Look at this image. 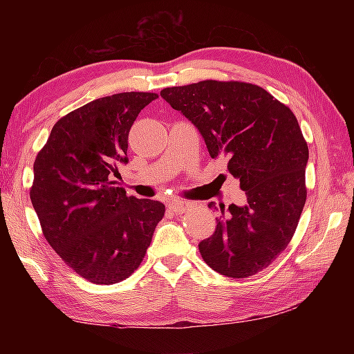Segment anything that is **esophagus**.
Returning <instances> with one entry per match:
<instances>
[{"label": "esophagus", "instance_id": "1", "mask_svg": "<svg viewBox=\"0 0 354 354\" xmlns=\"http://www.w3.org/2000/svg\"><path fill=\"white\" fill-rule=\"evenodd\" d=\"M189 203L187 201H181V200H173L169 203V209L173 212L176 214H183L184 211H187L189 209Z\"/></svg>", "mask_w": 354, "mask_h": 354}]
</instances>
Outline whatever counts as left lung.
<instances>
[{"label":"left lung","instance_id":"left-lung-1","mask_svg":"<svg viewBox=\"0 0 354 354\" xmlns=\"http://www.w3.org/2000/svg\"><path fill=\"white\" fill-rule=\"evenodd\" d=\"M160 97L195 124L211 158L226 156L247 195L245 206H220L214 234L198 245L201 257L230 278L259 273L287 248L306 203L309 149L297 117L248 82L207 80L167 87Z\"/></svg>","mask_w":354,"mask_h":354}]
</instances>
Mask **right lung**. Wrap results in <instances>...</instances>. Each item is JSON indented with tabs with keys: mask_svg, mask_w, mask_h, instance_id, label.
Listing matches in <instances>:
<instances>
[{
	"mask_svg": "<svg viewBox=\"0 0 354 354\" xmlns=\"http://www.w3.org/2000/svg\"><path fill=\"white\" fill-rule=\"evenodd\" d=\"M156 93L98 98L53 127L34 162L31 201L44 236L70 268L95 284L133 274L165 214L160 201L128 196L112 176L128 164V134Z\"/></svg>",
	"mask_w": 354,
	"mask_h": 354,
	"instance_id": "1",
	"label": "right lung"
}]
</instances>
